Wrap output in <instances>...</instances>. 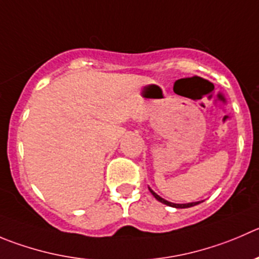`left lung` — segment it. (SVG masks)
<instances>
[{
  "label": "left lung",
  "instance_id": "1",
  "mask_svg": "<svg viewBox=\"0 0 259 259\" xmlns=\"http://www.w3.org/2000/svg\"><path fill=\"white\" fill-rule=\"evenodd\" d=\"M150 192H151V194L155 197V198L157 199V201L161 202V203H164V205H166V206H170V207L187 208V207H192V206H196V205H198V203H199V202H191V203H173V202H169V201H166V199L161 198V197H160L159 194L155 193V192L152 191V189H150Z\"/></svg>",
  "mask_w": 259,
  "mask_h": 259
}]
</instances>
